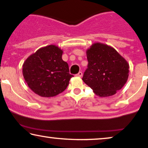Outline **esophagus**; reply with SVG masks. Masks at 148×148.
I'll use <instances>...</instances> for the list:
<instances>
[{
	"instance_id": "esophagus-1",
	"label": "esophagus",
	"mask_w": 148,
	"mask_h": 148,
	"mask_svg": "<svg viewBox=\"0 0 148 148\" xmlns=\"http://www.w3.org/2000/svg\"><path fill=\"white\" fill-rule=\"evenodd\" d=\"M76 75L77 76V77H82V76L83 75V73H82V72H81V71H80V72H79Z\"/></svg>"
}]
</instances>
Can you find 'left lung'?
<instances>
[{"label":"left lung","instance_id":"obj_1","mask_svg":"<svg viewBox=\"0 0 148 148\" xmlns=\"http://www.w3.org/2000/svg\"><path fill=\"white\" fill-rule=\"evenodd\" d=\"M88 68L82 80L101 97L112 96L126 83L129 75L127 62L112 47L95 43L86 51Z\"/></svg>","mask_w":148,"mask_h":148}]
</instances>
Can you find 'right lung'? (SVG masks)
<instances>
[{
	"instance_id": "add662e5",
	"label": "right lung",
	"mask_w": 148,
	"mask_h": 148,
	"mask_svg": "<svg viewBox=\"0 0 148 148\" xmlns=\"http://www.w3.org/2000/svg\"><path fill=\"white\" fill-rule=\"evenodd\" d=\"M63 51L51 45L39 49L25 60L23 74L36 94L43 97L58 95L68 86L71 78L69 65L62 58Z\"/></svg>"
}]
</instances>
